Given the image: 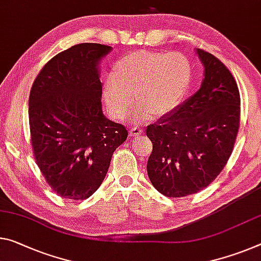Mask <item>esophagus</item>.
<instances>
[{"label":"esophagus","instance_id":"1","mask_svg":"<svg viewBox=\"0 0 261 261\" xmlns=\"http://www.w3.org/2000/svg\"><path fill=\"white\" fill-rule=\"evenodd\" d=\"M129 132H130V136H132V137H138V136L142 135L143 130L140 129L139 126H134V127H131Z\"/></svg>","mask_w":261,"mask_h":261}]
</instances>
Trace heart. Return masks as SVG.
I'll return each mask as SVG.
<instances>
[{"label": "heart", "instance_id": "b5f03b06", "mask_svg": "<svg viewBox=\"0 0 261 261\" xmlns=\"http://www.w3.org/2000/svg\"><path fill=\"white\" fill-rule=\"evenodd\" d=\"M192 64L180 52L138 49L127 53L107 76L103 97L110 114L122 119L136 103L137 121H145L174 110L187 94L192 82Z\"/></svg>", "mask_w": 261, "mask_h": 261}]
</instances>
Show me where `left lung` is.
I'll use <instances>...</instances> for the list:
<instances>
[{
    "mask_svg": "<svg viewBox=\"0 0 261 261\" xmlns=\"http://www.w3.org/2000/svg\"><path fill=\"white\" fill-rule=\"evenodd\" d=\"M204 67L201 88L176 110L146 127L152 142L147 174L168 197L195 194L213 182L232 153L241 121V95L232 74L197 48Z\"/></svg>",
    "mask_w": 261,
    "mask_h": 261,
    "instance_id": "1",
    "label": "left lung"
}]
</instances>
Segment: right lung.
<instances>
[{
	"label": "right lung",
	"instance_id": "add662e5",
	"mask_svg": "<svg viewBox=\"0 0 261 261\" xmlns=\"http://www.w3.org/2000/svg\"><path fill=\"white\" fill-rule=\"evenodd\" d=\"M110 46L74 45L41 68L29 97L36 163L49 187L67 200L92 196L105 180L127 130L102 111L101 59Z\"/></svg>",
	"mask_w": 261,
	"mask_h": 261
}]
</instances>
